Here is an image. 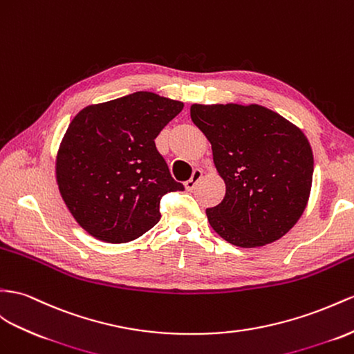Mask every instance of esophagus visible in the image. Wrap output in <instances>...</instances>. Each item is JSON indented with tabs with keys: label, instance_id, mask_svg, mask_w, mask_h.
Listing matches in <instances>:
<instances>
[{
	"label": "esophagus",
	"instance_id": "obj_1",
	"mask_svg": "<svg viewBox=\"0 0 354 354\" xmlns=\"http://www.w3.org/2000/svg\"><path fill=\"white\" fill-rule=\"evenodd\" d=\"M202 176H203V171L201 170V169H196L194 171H193V175H192V178H189L187 183H185V188L187 189H193L197 184H198V180L202 179Z\"/></svg>",
	"mask_w": 354,
	"mask_h": 354
}]
</instances>
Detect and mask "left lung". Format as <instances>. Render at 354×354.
<instances>
[{
  "instance_id": "1",
  "label": "left lung",
  "mask_w": 354,
  "mask_h": 354,
  "mask_svg": "<svg viewBox=\"0 0 354 354\" xmlns=\"http://www.w3.org/2000/svg\"><path fill=\"white\" fill-rule=\"evenodd\" d=\"M189 113L225 183L223 202L206 209L211 227L242 248L283 238L311 193L314 157L302 130L259 104H193Z\"/></svg>"
}]
</instances>
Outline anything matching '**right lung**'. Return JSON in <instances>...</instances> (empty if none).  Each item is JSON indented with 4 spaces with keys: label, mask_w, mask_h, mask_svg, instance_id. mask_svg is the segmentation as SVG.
Listing matches in <instances>:
<instances>
[{
    "label": "right lung",
    "mask_w": 354,
    "mask_h": 354,
    "mask_svg": "<svg viewBox=\"0 0 354 354\" xmlns=\"http://www.w3.org/2000/svg\"><path fill=\"white\" fill-rule=\"evenodd\" d=\"M184 103L139 91L82 109L57 156L62 201L80 227L111 243L138 239L160 218V201L184 192L156 148Z\"/></svg>",
    "instance_id": "right-lung-1"
}]
</instances>
